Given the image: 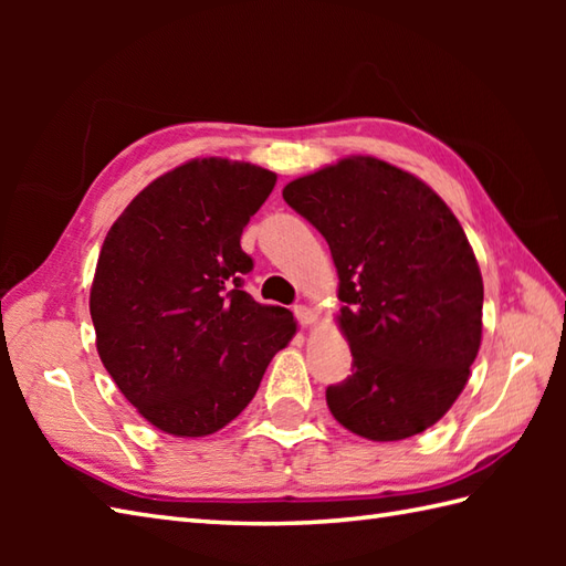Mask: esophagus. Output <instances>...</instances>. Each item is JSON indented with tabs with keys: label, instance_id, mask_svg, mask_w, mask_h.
<instances>
[{
	"label": "esophagus",
	"instance_id": "1",
	"mask_svg": "<svg viewBox=\"0 0 566 566\" xmlns=\"http://www.w3.org/2000/svg\"><path fill=\"white\" fill-rule=\"evenodd\" d=\"M294 316H296L298 323H302V326H314V323H316V314L308 306H304V304L294 306Z\"/></svg>",
	"mask_w": 566,
	"mask_h": 566
}]
</instances>
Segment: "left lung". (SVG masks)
Segmentation results:
<instances>
[{
    "instance_id": "8db88e82",
    "label": "left lung",
    "mask_w": 566,
    "mask_h": 566,
    "mask_svg": "<svg viewBox=\"0 0 566 566\" xmlns=\"http://www.w3.org/2000/svg\"><path fill=\"white\" fill-rule=\"evenodd\" d=\"M284 201L326 238L353 375L326 389L355 436H418L450 411L482 345L484 282L460 221L411 172L353 155L298 177Z\"/></svg>"
}]
</instances>
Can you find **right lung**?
Instances as JSON below:
<instances>
[{"label":"right lung","mask_w":566,"mask_h":566,"mask_svg":"<svg viewBox=\"0 0 566 566\" xmlns=\"http://www.w3.org/2000/svg\"><path fill=\"white\" fill-rule=\"evenodd\" d=\"M276 175L226 158L155 179L109 228L90 292L97 353L138 413L177 438L221 430L296 333L243 290L240 235Z\"/></svg>","instance_id":"add662e5"}]
</instances>
